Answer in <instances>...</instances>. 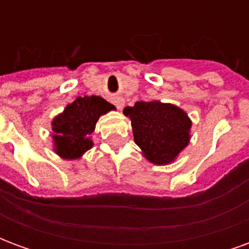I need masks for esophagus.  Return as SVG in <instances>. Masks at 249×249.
Returning <instances> with one entry per match:
<instances>
[{
	"mask_svg": "<svg viewBox=\"0 0 249 249\" xmlns=\"http://www.w3.org/2000/svg\"><path fill=\"white\" fill-rule=\"evenodd\" d=\"M113 103L114 105L117 107V109H121L124 108V105H125V100L123 97H120V96H117V97H113Z\"/></svg>",
	"mask_w": 249,
	"mask_h": 249,
	"instance_id": "1",
	"label": "esophagus"
}]
</instances>
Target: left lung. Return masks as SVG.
<instances>
[{
  "label": "left lung",
  "instance_id": "left-lung-1",
  "mask_svg": "<svg viewBox=\"0 0 249 249\" xmlns=\"http://www.w3.org/2000/svg\"><path fill=\"white\" fill-rule=\"evenodd\" d=\"M124 114L130 120L133 140L142 156L155 165L176 161L191 141L192 120L175 104L137 101L126 107Z\"/></svg>",
  "mask_w": 249,
  "mask_h": 249
}]
</instances>
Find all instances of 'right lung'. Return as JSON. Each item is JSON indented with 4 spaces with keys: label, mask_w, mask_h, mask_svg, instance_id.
I'll return each instance as SVG.
<instances>
[{
    "label": "right lung",
    "mask_w": 249,
    "mask_h": 249,
    "mask_svg": "<svg viewBox=\"0 0 249 249\" xmlns=\"http://www.w3.org/2000/svg\"><path fill=\"white\" fill-rule=\"evenodd\" d=\"M114 105L100 96L77 97L52 120L53 151L64 160H78L93 146L92 133L98 119Z\"/></svg>",
    "instance_id": "1"
}]
</instances>
